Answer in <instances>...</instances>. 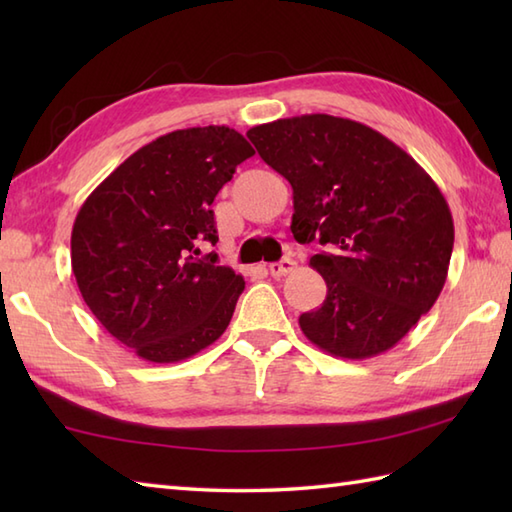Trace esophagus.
Returning a JSON list of instances; mask_svg holds the SVG:
<instances>
[{
	"label": "esophagus",
	"instance_id": "1",
	"mask_svg": "<svg viewBox=\"0 0 512 512\" xmlns=\"http://www.w3.org/2000/svg\"><path fill=\"white\" fill-rule=\"evenodd\" d=\"M295 266H297L295 259L284 257V259H281V262L270 264V266H268V273L279 279V277H286L288 273H292V270H295Z\"/></svg>",
	"mask_w": 512,
	"mask_h": 512
}]
</instances>
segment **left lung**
<instances>
[{
  "label": "left lung",
  "instance_id": "obj_1",
  "mask_svg": "<svg viewBox=\"0 0 512 512\" xmlns=\"http://www.w3.org/2000/svg\"><path fill=\"white\" fill-rule=\"evenodd\" d=\"M246 136L290 182L297 242L328 246L310 259L328 295L301 314V332L350 361L391 350L447 281L455 231L438 184L405 149L350 118H279Z\"/></svg>",
  "mask_w": 512,
  "mask_h": 512
}]
</instances>
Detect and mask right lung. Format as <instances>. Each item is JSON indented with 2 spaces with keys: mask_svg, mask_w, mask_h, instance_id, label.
<instances>
[{
  "mask_svg": "<svg viewBox=\"0 0 512 512\" xmlns=\"http://www.w3.org/2000/svg\"><path fill=\"white\" fill-rule=\"evenodd\" d=\"M255 154L226 125L178 129L118 165L76 213L72 273L103 328L149 363H178L231 323L244 277L200 255L211 204Z\"/></svg>",
  "mask_w": 512,
  "mask_h": 512,
  "instance_id": "obj_1",
  "label": "right lung"
}]
</instances>
